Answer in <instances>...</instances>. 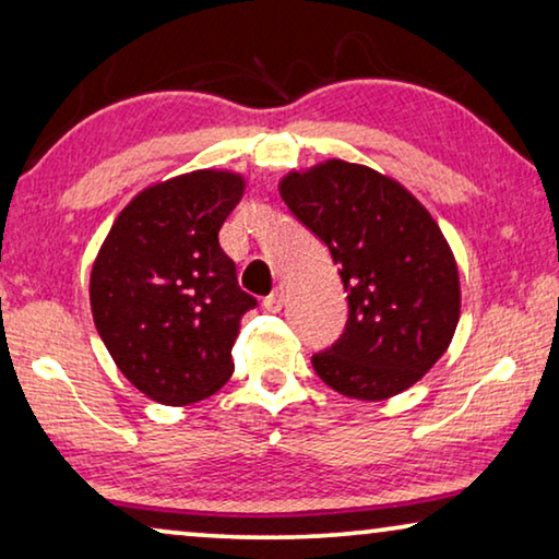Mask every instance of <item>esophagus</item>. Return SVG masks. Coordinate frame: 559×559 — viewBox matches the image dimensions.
<instances>
[{"label":"esophagus","instance_id":"34e87169","mask_svg":"<svg viewBox=\"0 0 559 559\" xmlns=\"http://www.w3.org/2000/svg\"><path fill=\"white\" fill-rule=\"evenodd\" d=\"M283 304H286V288H283V286H278L276 290H273L271 296H265V301H263V306L269 308L271 313H278L281 308H283Z\"/></svg>","mask_w":559,"mask_h":559}]
</instances>
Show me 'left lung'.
<instances>
[{
	"mask_svg": "<svg viewBox=\"0 0 559 559\" xmlns=\"http://www.w3.org/2000/svg\"><path fill=\"white\" fill-rule=\"evenodd\" d=\"M281 198L329 248L348 294L344 333L311 356L313 371L364 402L416 384L460 321V273L437 221L399 182L344 160L290 173Z\"/></svg>",
	"mask_w": 559,
	"mask_h": 559,
	"instance_id": "1",
	"label": "left lung"
}]
</instances>
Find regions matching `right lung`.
Segmentation results:
<instances>
[{
	"label": "right lung",
	"mask_w": 559,
	"mask_h": 559,
	"mask_svg": "<svg viewBox=\"0 0 559 559\" xmlns=\"http://www.w3.org/2000/svg\"><path fill=\"white\" fill-rule=\"evenodd\" d=\"M240 195V175H178L132 198L99 248L90 278L97 333L153 402L193 404L230 379L240 316L258 306L218 243Z\"/></svg>",
	"instance_id": "1"
}]
</instances>
